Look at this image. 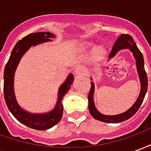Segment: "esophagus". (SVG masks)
<instances>
[{
	"instance_id": "esophagus-1",
	"label": "esophagus",
	"mask_w": 151,
	"mask_h": 151,
	"mask_svg": "<svg viewBox=\"0 0 151 151\" xmlns=\"http://www.w3.org/2000/svg\"><path fill=\"white\" fill-rule=\"evenodd\" d=\"M75 73L77 75H82L85 73V70L82 66H78L75 69Z\"/></svg>"
}]
</instances>
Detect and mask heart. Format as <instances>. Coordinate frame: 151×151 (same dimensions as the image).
Segmentation results:
<instances>
[{
  "label": "heart",
  "mask_w": 151,
  "mask_h": 151,
  "mask_svg": "<svg viewBox=\"0 0 151 151\" xmlns=\"http://www.w3.org/2000/svg\"><path fill=\"white\" fill-rule=\"evenodd\" d=\"M91 47L93 48L94 47L92 46V45H91ZM104 53H105V51L104 48H102V47L101 48H99L98 51H97V56H99V57H101V56H103L104 55Z\"/></svg>",
  "instance_id": "heart-1"
}]
</instances>
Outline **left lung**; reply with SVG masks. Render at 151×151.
I'll return each mask as SVG.
<instances>
[{"label":"left lung","instance_id":"left-lung-1","mask_svg":"<svg viewBox=\"0 0 151 151\" xmlns=\"http://www.w3.org/2000/svg\"><path fill=\"white\" fill-rule=\"evenodd\" d=\"M124 48H129L130 51L133 52V56L136 59V65L137 72L139 74V78L141 81V92L138 96V98L135 102V104L131 107V108L124 113L119 114L116 116H106L103 115L100 112L97 111L94 104V100H93V94H94V90H95V86L93 82L91 83V87L90 90L88 95V101H89V110L91 114V116L96 120L105 122V123H120L124 120H127L133 116L134 114L136 113L137 110L139 109L141 105L142 104L145 95L147 91V86H148V79H147V74H146L145 67H144V58H143L142 53L138 49L136 43L134 42L133 37L128 34H122L120 37L117 39L116 43H114L113 47L111 48V51L109 54V58L113 57L116 53L120 49H124Z\"/></svg>","mask_w":151,"mask_h":151}]
</instances>
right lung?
Here are the masks:
<instances>
[{"instance_id": "right-lung-1", "label": "right lung", "mask_w": 151, "mask_h": 151, "mask_svg": "<svg viewBox=\"0 0 151 151\" xmlns=\"http://www.w3.org/2000/svg\"><path fill=\"white\" fill-rule=\"evenodd\" d=\"M55 37L49 32H37L27 35L15 44L11 55L6 63L4 71V97L5 104L13 116L22 124L33 129L45 130L53 127L59 122L63 115L62 100L64 95L70 88L73 75L70 73L66 81L59 89V97L54 110L46 114H31L24 111L18 104L14 91V77L16 68L22 56L32 45L49 41Z\"/></svg>"}]
</instances>
